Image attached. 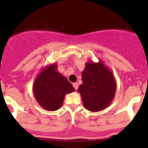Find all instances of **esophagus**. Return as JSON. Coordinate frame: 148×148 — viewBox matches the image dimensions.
<instances>
[{
	"mask_svg": "<svg viewBox=\"0 0 148 148\" xmlns=\"http://www.w3.org/2000/svg\"><path fill=\"white\" fill-rule=\"evenodd\" d=\"M73 86H74V89H75L76 90H77V89H78L79 87V85L77 83H73Z\"/></svg>",
	"mask_w": 148,
	"mask_h": 148,
	"instance_id": "1",
	"label": "esophagus"
}]
</instances>
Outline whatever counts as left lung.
Listing matches in <instances>:
<instances>
[{"label":"left lung","instance_id":"1","mask_svg":"<svg viewBox=\"0 0 148 148\" xmlns=\"http://www.w3.org/2000/svg\"><path fill=\"white\" fill-rule=\"evenodd\" d=\"M83 83L78 92L84 107L91 112H99L107 108L114 99L117 83L112 72L102 61L98 63L86 62L82 74Z\"/></svg>","mask_w":148,"mask_h":148}]
</instances>
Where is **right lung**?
I'll use <instances>...</instances> for the list:
<instances>
[{"instance_id": "add662e5", "label": "right lung", "mask_w": 148, "mask_h": 148, "mask_svg": "<svg viewBox=\"0 0 148 148\" xmlns=\"http://www.w3.org/2000/svg\"><path fill=\"white\" fill-rule=\"evenodd\" d=\"M56 63L46 66L37 75L33 84V93L37 102L47 111H56L62 106L66 94L75 89L57 71Z\"/></svg>"}]
</instances>
